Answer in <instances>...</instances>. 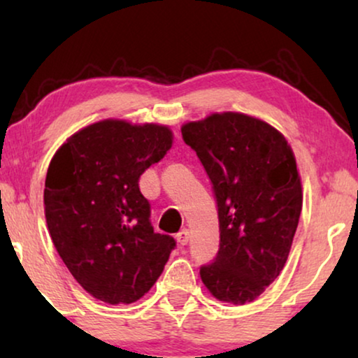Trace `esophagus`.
<instances>
[{
    "label": "esophagus",
    "mask_w": 358,
    "mask_h": 358,
    "mask_svg": "<svg viewBox=\"0 0 358 358\" xmlns=\"http://www.w3.org/2000/svg\"><path fill=\"white\" fill-rule=\"evenodd\" d=\"M189 231L187 229H182V231L178 233V236H176V239H178V243L180 244V246H185V244L189 243Z\"/></svg>",
    "instance_id": "esophagus-1"
}]
</instances>
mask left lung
<instances>
[{
    "instance_id": "left-lung-1",
    "label": "left lung",
    "mask_w": 358,
    "mask_h": 358,
    "mask_svg": "<svg viewBox=\"0 0 358 358\" xmlns=\"http://www.w3.org/2000/svg\"><path fill=\"white\" fill-rule=\"evenodd\" d=\"M180 131L218 207L220 249L200 277L217 300L251 303L282 272L295 236L303 205L295 155L277 129L239 112L187 122Z\"/></svg>"
}]
</instances>
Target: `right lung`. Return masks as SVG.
Instances as JSON below:
<instances>
[{"mask_svg":"<svg viewBox=\"0 0 358 358\" xmlns=\"http://www.w3.org/2000/svg\"><path fill=\"white\" fill-rule=\"evenodd\" d=\"M171 146L169 127L106 119L76 131L53 155L43 189L48 233L96 300L129 305L163 273L176 241L155 233L138 179Z\"/></svg>","mask_w":358,"mask_h":358,"instance_id":"obj_1","label":"right lung"}]
</instances>
